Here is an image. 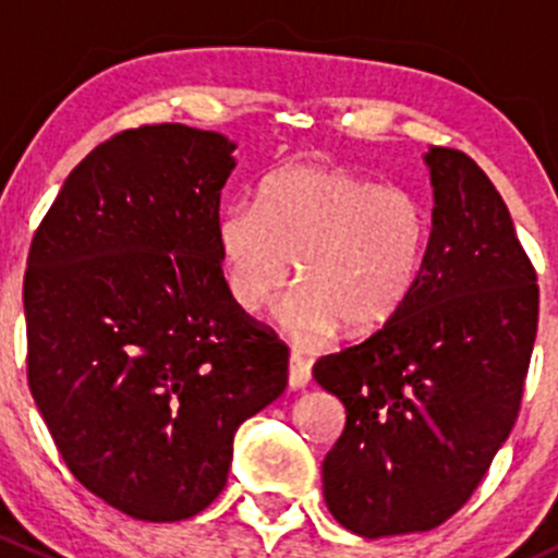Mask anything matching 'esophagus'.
<instances>
[{
	"label": "esophagus",
	"instance_id": "esophagus-1",
	"mask_svg": "<svg viewBox=\"0 0 558 558\" xmlns=\"http://www.w3.org/2000/svg\"><path fill=\"white\" fill-rule=\"evenodd\" d=\"M311 384V362L302 359L300 353H291L289 359V386L291 388H305Z\"/></svg>",
	"mask_w": 558,
	"mask_h": 558
}]
</instances>
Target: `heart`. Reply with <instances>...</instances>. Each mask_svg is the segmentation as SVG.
<instances>
[{
    "label": "heart",
    "mask_w": 558,
    "mask_h": 558,
    "mask_svg": "<svg viewBox=\"0 0 558 558\" xmlns=\"http://www.w3.org/2000/svg\"><path fill=\"white\" fill-rule=\"evenodd\" d=\"M432 221L404 189L337 167L296 165L262 185L256 207L238 202L216 227L227 291L240 311H262L291 280L302 286L278 315L300 345H320L345 326L373 335L418 283Z\"/></svg>",
    "instance_id": "obj_1"
}]
</instances>
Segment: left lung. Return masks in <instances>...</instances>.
<instances>
[{
	"label": "left lung",
	"instance_id": "obj_1",
	"mask_svg": "<svg viewBox=\"0 0 558 558\" xmlns=\"http://www.w3.org/2000/svg\"><path fill=\"white\" fill-rule=\"evenodd\" d=\"M435 210L418 283L313 378L345 404L324 459L329 513L362 537L429 532L492 466L519 418L537 335V272L508 205L466 154H426Z\"/></svg>",
	"mask_w": 558,
	"mask_h": 558
}]
</instances>
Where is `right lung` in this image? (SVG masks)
I'll return each instance as SVG.
<instances>
[{"label":"right lung","instance_id":"add662e5","mask_svg":"<svg viewBox=\"0 0 558 558\" xmlns=\"http://www.w3.org/2000/svg\"><path fill=\"white\" fill-rule=\"evenodd\" d=\"M232 150L183 123L116 134L70 172L26 258L39 415L72 475L140 521L205 510L238 426L289 384V348L223 280Z\"/></svg>","mask_w":558,"mask_h":558}]
</instances>
